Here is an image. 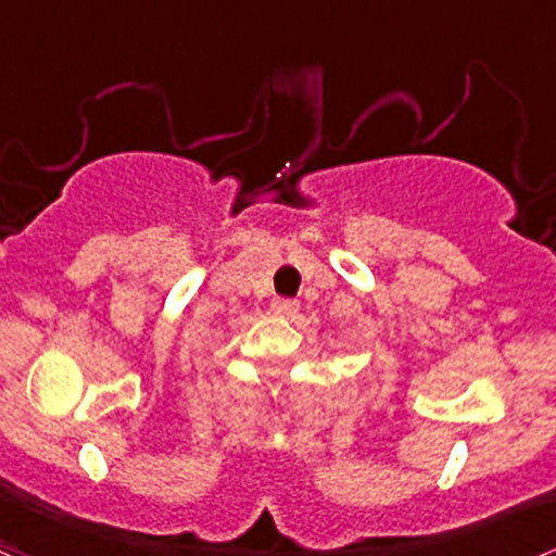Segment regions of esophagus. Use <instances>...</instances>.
<instances>
[{"label":"esophagus","instance_id":"obj_1","mask_svg":"<svg viewBox=\"0 0 556 556\" xmlns=\"http://www.w3.org/2000/svg\"><path fill=\"white\" fill-rule=\"evenodd\" d=\"M271 312L277 314V317H295L298 301H293V298H274Z\"/></svg>","mask_w":556,"mask_h":556}]
</instances>
